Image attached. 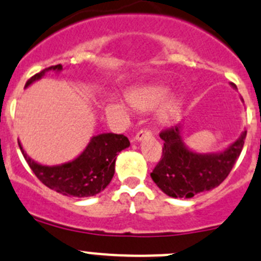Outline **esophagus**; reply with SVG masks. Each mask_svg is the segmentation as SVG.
I'll use <instances>...</instances> for the list:
<instances>
[{
    "mask_svg": "<svg viewBox=\"0 0 261 261\" xmlns=\"http://www.w3.org/2000/svg\"><path fill=\"white\" fill-rule=\"evenodd\" d=\"M152 135V133L150 130H147V128H144V130H140L138 134H136L135 136H134L133 141L134 142H139L141 141V140H144L145 138H150V136Z\"/></svg>",
    "mask_w": 261,
    "mask_h": 261,
    "instance_id": "esophagus-1",
    "label": "esophagus"
}]
</instances>
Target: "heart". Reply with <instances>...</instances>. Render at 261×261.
Returning <instances> with one entry per match:
<instances>
[{"instance_id":"1","label":"heart","mask_w":261,"mask_h":261,"mask_svg":"<svg viewBox=\"0 0 261 261\" xmlns=\"http://www.w3.org/2000/svg\"><path fill=\"white\" fill-rule=\"evenodd\" d=\"M169 95L170 90L167 87L151 85V86L139 87L131 91L127 95V101L134 109L142 110V111L155 109L163 102L158 110L156 117L161 123H167L176 119L181 108V102L177 97H170L166 100Z\"/></svg>"}]
</instances>
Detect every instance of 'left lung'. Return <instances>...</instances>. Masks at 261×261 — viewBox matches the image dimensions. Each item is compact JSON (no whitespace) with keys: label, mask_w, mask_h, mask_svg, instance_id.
<instances>
[{"label":"left lung","mask_w":261,"mask_h":261,"mask_svg":"<svg viewBox=\"0 0 261 261\" xmlns=\"http://www.w3.org/2000/svg\"><path fill=\"white\" fill-rule=\"evenodd\" d=\"M234 89L237 85L230 84ZM182 125L171 126L160 134L163 156L151 172V179L163 193L171 197L190 199L220 185L237 163L244 146L246 131L223 151L196 152L182 139Z\"/></svg>","instance_id":"1"}]
</instances>
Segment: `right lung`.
<instances>
[{
	"instance_id": "add662e5",
	"label": "right lung",
	"mask_w": 261,
	"mask_h": 261,
	"mask_svg": "<svg viewBox=\"0 0 261 261\" xmlns=\"http://www.w3.org/2000/svg\"><path fill=\"white\" fill-rule=\"evenodd\" d=\"M61 72L62 66L56 65L45 68L32 76L26 86L42 79L46 72ZM22 155L37 179L56 193L66 196L87 197L105 190L115 174V163L120 151L130 146L126 136L117 134H100L92 136L80 155L61 165H42L27 155L18 140Z\"/></svg>"
}]
</instances>
